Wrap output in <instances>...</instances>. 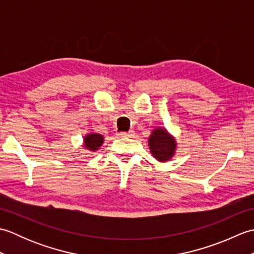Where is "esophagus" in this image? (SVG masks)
Masks as SVG:
<instances>
[{
    "label": "esophagus",
    "mask_w": 254,
    "mask_h": 254,
    "mask_svg": "<svg viewBox=\"0 0 254 254\" xmlns=\"http://www.w3.org/2000/svg\"><path fill=\"white\" fill-rule=\"evenodd\" d=\"M133 134H134V131H128V132H120L118 135L121 137H131L133 136Z\"/></svg>",
    "instance_id": "34e87169"
}]
</instances>
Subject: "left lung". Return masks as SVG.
<instances>
[{"instance_id": "1", "label": "left lung", "mask_w": 254, "mask_h": 254, "mask_svg": "<svg viewBox=\"0 0 254 254\" xmlns=\"http://www.w3.org/2000/svg\"><path fill=\"white\" fill-rule=\"evenodd\" d=\"M148 146L150 153L158 161H167L174 157L177 148L176 139L172 137L167 130L157 127L150 134L148 138Z\"/></svg>"}]
</instances>
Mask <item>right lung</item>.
Here are the masks:
<instances>
[{"mask_svg": "<svg viewBox=\"0 0 254 254\" xmlns=\"http://www.w3.org/2000/svg\"><path fill=\"white\" fill-rule=\"evenodd\" d=\"M102 143H104V136L98 133H89L84 137V147L91 152L99 149Z\"/></svg>", "mask_w": 254, "mask_h": 254, "instance_id": "add662e5", "label": "right lung"}]
</instances>
